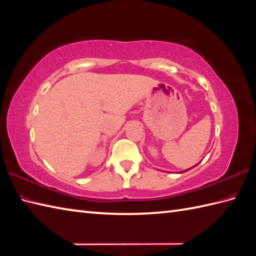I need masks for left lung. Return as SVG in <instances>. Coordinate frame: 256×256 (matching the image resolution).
Listing matches in <instances>:
<instances>
[{
    "label": "left lung",
    "mask_w": 256,
    "mask_h": 256,
    "mask_svg": "<svg viewBox=\"0 0 256 256\" xmlns=\"http://www.w3.org/2000/svg\"><path fill=\"white\" fill-rule=\"evenodd\" d=\"M183 172H186V171H183Z\"/></svg>",
    "instance_id": "left-lung-1"
}]
</instances>
